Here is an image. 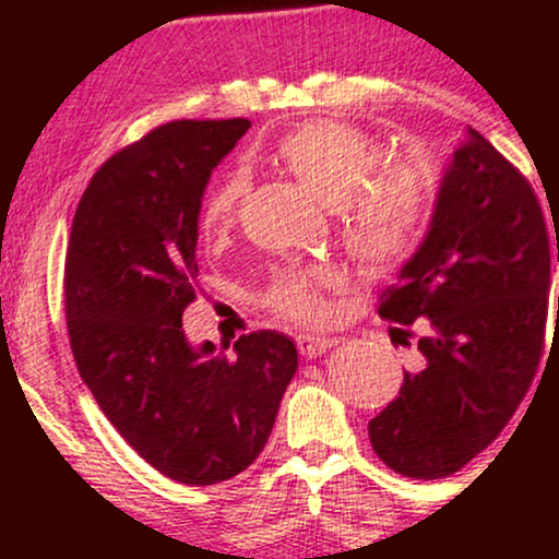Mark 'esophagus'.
I'll return each mask as SVG.
<instances>
[{"instance_id": "1", "label": "esophagus", "mask_w": 559, "mask_h": 559, "mask_svg": "<svg viewBox=\"0 0 559 559\" xmlns=\"http://www.w3.org/2000/svg\"><path fill=\"white\" fill-rule=\"evenodd\" d=\"M333 344H336V338L323 336V333H299V336H297L299 352L305 357H310V360H312V357H320L323 352H329Z\"/></svg>"}]
</instances>
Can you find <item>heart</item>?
<instances>
[{"instance_id": "1", "label": "heart", "mask_w": 559, "mask_h": 559, "mask_svg": "<svg viewBox=\"0 0 559 559\" xmlns=\"http://www.w3.org/2000/svg\"><path fill=\"white\" fill-rule=\"evenodd\" d=\"M271 155L325 207H342L352 252L373 267H391L413 254L426 230L433 199V170L413 152L389 155L378 139L342 120H305L273 141ZM247 191L241 170L210 191L202 210L207 230L234 217ZM336 275L323 267L288 271L271 288V305L294 320L325 316L320 297Z\"/></svg>"}]
</instances>
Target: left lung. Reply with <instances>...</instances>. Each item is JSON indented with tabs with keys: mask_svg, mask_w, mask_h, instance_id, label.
Instances as JSON below:
<instances>
[{
	"mask_svg": "<svg viewBox=\"0 0 559 559\" xmlns=\"http://www.w3.org/2000/svg\"><path fill=\"white\" fill-rule=\"evenodd\" d=\"M547 294L549 236L534 189L467 128L441 176L426 239L378 305L381 318L426 325V365L404 373L400 396L368 423L391 471L452 476L497 439L542 360Z\"/></svg>",
	"mask_w": 559,
	"mask_h": 559,
	"instance_id": "obj_1",
	"label": "left lung"
}]
</instances>
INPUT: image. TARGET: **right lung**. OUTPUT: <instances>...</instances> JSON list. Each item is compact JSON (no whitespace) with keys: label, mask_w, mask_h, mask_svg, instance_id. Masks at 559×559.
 Wrapping results in <instances>:
<instances>
[{"label":"right lung","mask_w":559,"mask_h":559,"mask_svg":"<svg viewBox=\"0 0 559 559\" xmlns=\"http://www.w3.org/2000/svg\"><path fill=\"white\" fill-rule=\"evenodd\" d=\"M249 120H173L126 146L83 191L66 260L68 336L79 373L118 433L178 484L247 471L297 373L278 331L239 336L234 355L194 346L199 210L210 176ZM228 349V346H226Z\"/></svg>","instance_id":"right-lung-1"}]
</instances>
